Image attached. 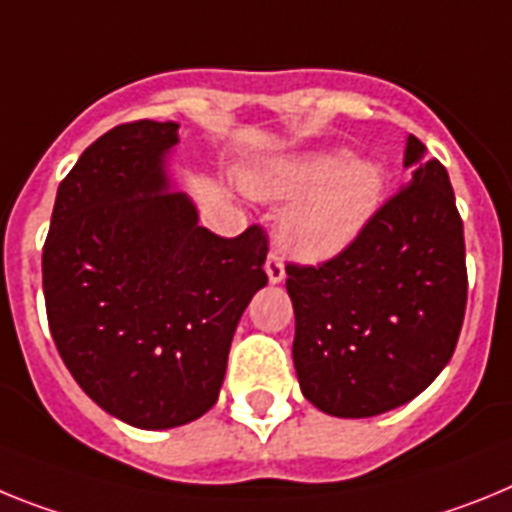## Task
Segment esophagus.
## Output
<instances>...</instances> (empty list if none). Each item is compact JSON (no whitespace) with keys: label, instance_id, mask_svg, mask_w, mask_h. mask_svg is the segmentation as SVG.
Returning <instances> with one entry per match:
<instances>
[{"label":"esophagus","instance_id":"esophagus-1","mask_svg":"<svg viewBox=\"0 0 512 512\" xmlns=\"http://www.w3.org/2000/svg\"><path fill=\"white\" fill-rule=\"evenodd\" d=\"M265 273H268V281L273 283H283V278H286V268H283V260L275 252H270L268 260H265Z\"/></svg>","mask_w":512,"mask_h":512}]
</instances>
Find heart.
Instances as JSON below:
<instances>
[{"label": "heart", "mask_w": 512, "mask_h": 512, "mask_svg": "<svg viewBox=\"0 0 512 512\" xmlns=\"http://www.w3.org/2000/svg\"><path fill=\"white\" fill-rule=\"evenodd\" d=\"M247 193L262 201H293L281 216V242L293 255L324 260L353 242L384 198L386 175L348 149H319L250 170Z\"/></svg>", "instance_id": "1"}]
</instances>
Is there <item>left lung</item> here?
Here are the masks:
<instances>
[{"label":"left lung","mask_w":512,"mask_h":512,"mask_svg":"<svg viewBox=\"0 0 512 512\" xmlns=\"http://www.w3.org/2000/svg\"><path fill=\"white\" fill-rule=\"evenodd\" d=\"M412 177L348 250L288 265L301 394L332 417L397 410L451 361L466 311L464 224L448 172L407 136Z\"/></svg>","instance_id":"1"}]
</instances>
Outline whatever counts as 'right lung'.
<instances>
[{
  "label": "right lung",
  "mask_w": 512,
  "mask_h": 512,
  "mask_svg": "<svg viewBox=\"0 0 512 512\" xmlns=\"http://www.w3.org/2000/svg\"><path fill=\"white\" fill-rule=\"evenodd\" d=\"M177 128L136 121L87 146L59 185L43 247L59 355L97 407L141 430L211 410L239 319L268 283L260 226L216 237L177 190Z\"/></svg>",
  "instance_id": "1"
}]
</instances>
